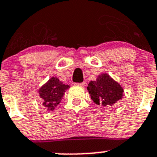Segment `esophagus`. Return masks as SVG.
Listing matches in <instances>:
<instances>
[{"label": "esophagus", "instance_id": "esophagus-1", "mask_svg": "<svg viewBox=\"0 0 157 157\" xmlns=\"http://www.w3.org/2000/svg\"><path fill=\"white\" fill-rule=\"evenodd\" d=\"M77 85H80V86H83V87H84V86H85V85H86V82H85V81H83L82 83H78Z\"/></svg>", "mask_w": 157, "mask_h": 157}]
</instances>
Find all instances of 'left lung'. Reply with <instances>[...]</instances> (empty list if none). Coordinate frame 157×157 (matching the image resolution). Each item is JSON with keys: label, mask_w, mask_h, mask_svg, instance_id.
<instances>
[{"label": "left lung", "mask_w": 157, "mask_h": 157, "mask_svg": "<svg viewBox=\"0 0 157 157\" xmlns=\"http://www.w3.org/2000/svg\"><path fill=\"white\" fill-rule=\"evenodd\" d=\"M91 99L97 105L109 107L124 96L123 87L107 73H101L96 81H91L87 87Z\"/></svg>", "instance_id": "left-lung-1"}]
</instances>
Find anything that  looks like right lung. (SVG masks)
<instances>
[{
  "label": "right lung",
  "instance_id": "obj_1",
  "mask_svg": "<svg viewBox=\"0 0 157 157\" xmlns=\"http://www.w3.org/2000/svg\"><path fill=\"white\" fill-rule=\"evenodd\" d=\"M70 86L63 84L56 76H52L38 90L39 97L43 101L42 105L47 110L52 111L60 103L66 90Z\"/></svg>",
  "mask_w": 157,
  "mask_h": 157
}]
</instances>
